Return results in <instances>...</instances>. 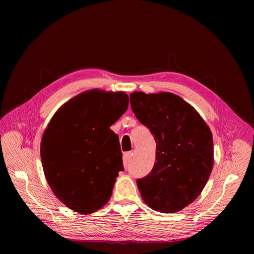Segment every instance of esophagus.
Here are the masks:
<instances>
[{
    "label": "esophagus",
    "mask_w": 254,
    "mask_h": 254,
    "mask_svg": "<svg viewBox=\"0 0 254 254\" xmlns=\"http://www.w3.org/2000/svg\"><path fill=\"white\" fill-rule=\"evenodd\" d=\"M131 153L130 152H127V153H125L124 154V165H125V167L127 168V162H128V160L130 159V157H131Z\"/></svg>",
    "instance_id": "1"
}]
</instances>
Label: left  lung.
<instances>
[{
    "label": "left lung",
    "instance_id": "8db88e82",
    "mask_svg": "<svg viewBox=\"0 0 254 254\" xmlns=\"http://www.w3.org/2000/svg\"><path fill=\"white\" fill-rule=\"evenodd\" d=\"M129 101L157 143L153 170L136 180L140 196L155 211H181L201 194L212 172L211 130L195 108L174 93L135 91Z\"/></svg>",
    "mask_w": 254,
    "mask_h": 254
}]
</instances>
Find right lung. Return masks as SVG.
Instances as JSON below:
<instances>
[{
	"label": "right lung",
	"mask_w": 254,
	"mask_h": 254,
	"mask_svg": "<svg viewBox=\"0 0 254 254\" xmlns=\"http://www.w3.org/2000/svg\"><path fill=\"white\" fill-rule=\"evenodd\" d=\"M128 95L91 89L65 102L45 129L40 155L54 195L88 214L111 199L124 170L119 136L110 127L127 110Z\"/></svg>",
	"instance_id": "obj_1"
}]
</instances>
